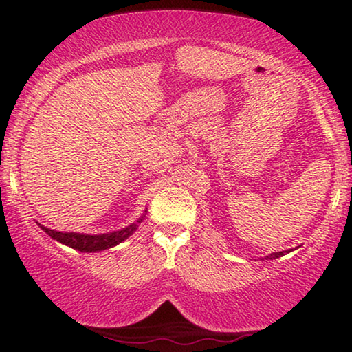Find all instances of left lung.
Returning <instances> with one entry per match:
<instances>
[{"label":"left lung","instance_id":"left-lung-1","mask_svg":"<svg viewBox=\"0 0 352 352\" xmlns=\"http://www.w3.org/2000/svg\"><path fill=\"white\" fill-rule=\"evenodd\" d=\"M290 250H287V252H279V253H272L269 256H265V259H276V258H281V256H284L285 253H289Z\"/></svg>","mask_w":352,"mask_h":352}]
</instances>
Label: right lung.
<instances>
[{"instance_id":"obj_1","label":"right lung","mask_w":352,"mask_h":352,"mask_svg":"<svg viewBox=\"0 0 352 352\" xmlns=\"http://www.w3.org/2000/svg\"><path fill=\"white\" fill-rule=\"evenodd\" d=\"M141 220H136V223H132L127 228H124L121 231H115V233L110 234H96V236H90V234H79V233H62V231H54L46 228V226L40 225V228L45 231L46 234H50L52 239H56L58 242L65 243L71 248L79 250V252H99V250H107L118 245L122 241H126L127 237L133 233V231L138 228V225L141 223Z\"/></svg>"}]
</instances>
